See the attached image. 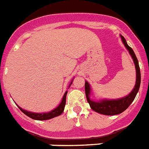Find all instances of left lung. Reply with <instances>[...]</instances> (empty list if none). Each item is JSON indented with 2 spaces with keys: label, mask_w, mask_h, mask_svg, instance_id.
Here are the masks:
<instances>
[{
  "label": "left lung",
  "mask_w": 149,
  "mask_h": 149,
  "mask_svg": "<svg viewBox=\"0 0 149 149\" xmlns=\"http://www.w3.org/2000/svg\"><path fill=\"white\" fill-rule=\"evenodd\" d=\"M120 38L125 47L129 51L131 57L132 58V61L134 62L136 73V84H135L134 88L131 91L130 93L123 97V98H117V99H100L98 101H94V100L90 98V96L92 95L91 86H90L89 83L87 81H86V82H85V92H86V98H87V101L89 104L90 107L94 111H95L98 113H101V114L117 115L123 112L125 110L128 108L129 106L130 105L131 103L133 102V100L135 99L136 95L138 93L139 87H140L141 73L138 60L136 58V56L133 50L127 45V41L124 38V37L120 35Z\"/></svg>",
  "instance_id": "8db88e82"
}]
</instances>
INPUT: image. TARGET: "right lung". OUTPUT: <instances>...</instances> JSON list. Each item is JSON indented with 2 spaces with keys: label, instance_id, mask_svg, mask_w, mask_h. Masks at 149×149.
Returning a JSON list of instances; mask_svg holds the SVG:
<instances>
[{
  "label": "right lung",
  "instance_id": "1",
  "mask_svg": "<svg viewBox=\"0 0 149 149\" xmlns=\"http://www.w3.org/2000/svg\"><path fill=\"white\" fill-rule=\"evenodd\" d=\"M72 82V79L70 82V85H69V88L70 87L71 84ZM67 91H66V92L64 93L63 96V98H62V101L60 103V104L57 106L56 108L51 110L49 112H45V113H35V112H30V111H26V110L22 109V107H20L19 105L18 107L20 109V111H22V113H25L26 116H28L29 117L32 118L33 120H50L51 118H54V117H57V116H60L61 113H63V111H64L65 104H66V97H67Z\"/></svg>",
  "mask_w": 149,
  "mask_h": 149
}]
</instances>
